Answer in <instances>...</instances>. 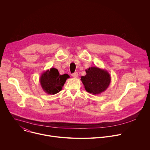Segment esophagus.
<instances>
[{
  "label": "esophagus",
  "mask_w": 150,
  "mask_h": 150,
  "mask_svg": "<svg viewBox=\"0 0 150 150\" xmlns=\"http://www.w3.org/2000/svg\"><path fill=\"white\" fill-rule=\"evenodd\" d=\"M78 76V74L77 72H75L72 74V76L74 78H77Z\"/></svg>",
  "instance_id": "obj_1"
}]
</instances>
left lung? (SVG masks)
Returning <instances> with one entry per match:
<instances>
[{
  "instance_id": "8db88e82",
  "label": "left lung",
  "mask_w": 150,
  "mask_h": 150,
  "mask_svg": "<svg viewBox=\"0 0 150 150\" xmlns=\"http://www.w3.org/2000/svg\"><path fill=\"white\" fill-rule=\"evenodd\" d=\"M86 75L82 76L81 80L85 90L93 95L100 94L104 92L111 82V75L104 69L92 67L85 70Z\"/></svg>"
}]
</instances>
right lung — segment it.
<instances>
[{"label":"right lung","instance_id":"add662e5","mask_svg":"<svg viewBox=\"0 0 150 150\" xmlns=\"http://www.w3.org/2000/svg\"><path fill=\"white\" fill-rule=\"evenodd\" d=\"M69 77L67 74L60 75L57 69L51 68L42 74L39 82L42 89L46 93L54 95L62 90L67 79Z\"/></svg>","mask_w":150,"mask_h":150}]
</instances>
